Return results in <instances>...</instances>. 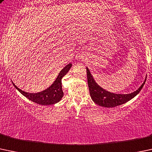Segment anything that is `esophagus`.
I'll use <instances>...</instances> for the list:
<instances>
[{"instance_id":"34e87169","label":"esophagus","mask_w":152,"mask_h":152,"mask_svg":"<svg viewBox=\"0 0 152 152\" xmlns=\"http://www.w3.org/2000/svg\"><path fill=\"white\" fill-rule=\"evenodd\" d=\"M79 57H81V56H79Z\"/></svg>"}]
</instances>
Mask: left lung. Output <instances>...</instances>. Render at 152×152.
I'll return each instance as SVG.
<instances>
[{
  "label": "left lung",
  "instance_id": "left-lung-1",
  "mask_svg": "<svg viewBox=\"0 0 152 152\" xmlns=\"http://www.w3.org/2000/svg\"><path fill=\"white\" fill-rule=\"evenodd\" d=\"M87 82L89 90V94L92 100L97 105L106 108L115 107L127 103L134 97L136 96L141 89L143 88L146 79L141 86L135 92L130 94H114L103 89L95 82L89 70L87 68Z\"/></svg>",
  "mask_w": 152,
  "mask_h": 152
}]
</instances>
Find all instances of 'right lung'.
Returning <instances> with one entry per match:
<instances>
[{"label": "right lung", "mask_w": 152, "mask_h": 152, "mask_svg": "<svg viewBox=\"0 0 152 152\" xmlns=\"http://www.w3.org/2000/svg\"><path fill=\"white\" fill-rule=\"evenodd\" d=\"M72 64L69 63L65 68H63L57 76L56 80L54 81L53 84L45 90L42 92H37V93H29V92H24L19 89L15 84L14 86L15 88L27 98L29 99L31 101L38 103L40 105H52L55 104L57 102L60 101L63 97V92L62 89V79L66 73H68L70 68H71Z\"/></svg>", "instance_id": "1"}]
</instances>
